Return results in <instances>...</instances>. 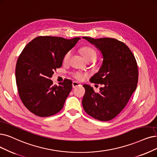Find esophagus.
Instances as JSON below:
<instances>
[{
	"mask_svg": "<svg viewBox=\"0 0 157 157\" xmlns=\"http://www.w3.org/2000/svg\"><path fill=\"white\" fill-rule=\"evenodd\" d=\"M81 86L80 83L78 82H76V81H73V83H72V86L73 88H75V87H76L77 86Z\"/></svg>",
	"mask_w": 157,
	"mask_h": 157,
	"instance_id": "obj_1",
	"label": "esophagus"
}]
</instances>
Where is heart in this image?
Instances as JSON below:
<instances>
[{"instance_id": "heart-1", "label": "heart", "mask_w": 157, "mask_h": 157, "mask_svg": "<svg viewBox=\"0 0 157 157\" xmlns=\"http://www.w3.org/2000/svg\"><path fill=\"white\" fill-rule=\"evenodd\" d=\"M80 52L82 54L83 57H84V59L86 60H87L88 59H96V58H97V52L95 50V49L91 48V47H88V46L83 47L80 49ZM71 51L67 52L65 54L64 57V62L68 61L71 57ZM73 76L75 78H77L78 80H82L87 76V75L85 73H83L82 72L77 71V72H75L73 73Z\"/></svg>"}]
</instances>
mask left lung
Segmentation results:
<instances>
[{
  "instance_id": "8db88e82",
  "label": "left lung",
  "mask_w": 157,
  "mask_h": 157,
  "mask_svg": "<svg viewBox=\"0 0 157 157\" xmlns=\"http://www.w3.org/2000/svg\"><path fill=\"white\" fill-rule=\"evenodd\" d=\"M83 39L102 53L103 61L90 82L104 84L99 93L87 84L82 104L89 115L100 121H108L125 108L135 91L139 78L136 59L130 49L122 42L112 38Z\"/></svg>"
}]
</instances>
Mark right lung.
<instances>
[{
  "label": "right lung",
  "mask_w": 157,
  "mask_h": 157,
  "mask_svg": "<svg viewBox=\"0 0 157 157\" xmlns=\"http://www.w3.org/2000/svg\"><path fill=\"white\" fill-rule=\"evenodd\" d=\"M80 39L40 36L24 48L18 58L15 77L24 105L33 114L46 117L60 111L72 90L71 80L53 85L54 70L62 65L65 54Z\"/></svg>",
  "instance_id": "obj_1"
}]
</instances>
